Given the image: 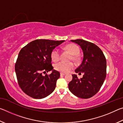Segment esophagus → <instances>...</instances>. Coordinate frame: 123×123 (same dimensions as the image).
Returning a JSON list of instances; mask_svg holds the SVG:
<instances>
[{"label":"esophagus","mask_w":123,"mask_h":123,"mask_svg":"<svg viewBox=\"0 0 123 123\" xmlns=\"http://www.w3.org/2000/svg\"><path fill=\"white\" fill-rule=\"evenodd\" d=\"M65 74H66L65 73H60V75H61V76H64Z\"/></svg>","instance_id":"34e87169"}]
</instances>
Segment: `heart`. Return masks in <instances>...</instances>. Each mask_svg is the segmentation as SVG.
<instances>
[{"label":"heart","instance_id":"heart-1","mask_svg":"<svg viewBox=\"0 0 123 123\" xmlns=\"http://www.w3.org/2000/svg\"><path fill=\"white\" fill-rule=\"evenodd\" d=\"M66 50L72 54V57L71 60L74 61H77L79 60L78 54L80 52V48L79 47L74 44H69L67 45L64 47ZM60 51L59 49L55 48L51 53V60L54 62H57L60 59ZM55 69L61 73H67L70 71L74 68V64L72 62H60L59 63L55 64L54 66Z\"/></svg>","mask_w":123,"mask_h":123}]
</instances>
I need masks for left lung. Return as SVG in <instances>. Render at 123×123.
I'll use <instances>...</instances> for the list:
<instances>
[{"instance_id": "obj_1", "label": "left lung", "mask_w": 123, "mask_h": 123, "mask_svg": "<svg viewBox=\"0 0 123 123\" xmlns=\"http://www.w3.org/2000/svg\"><path fill=\"white\" fill-rule=\"evenodd\" d=\"M71 41L80 45L84 54L82 63L75 72L84 74L80 79L76 75H72L68 88L75 96L88 99L98 92L103 84L106 76V60L101 50L94 43L81 39Z\"/></svg>"}]
</instances>
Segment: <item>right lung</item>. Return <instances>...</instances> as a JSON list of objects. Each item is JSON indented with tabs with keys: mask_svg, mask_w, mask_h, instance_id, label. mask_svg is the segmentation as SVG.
<instances>
[{
	"mask_svg": "<svg viewBox=\"0 0 123 123\" xmlns=\"http://www.w3.org/2000/svg\"><path fill=\"white\" fill-rule=\"evenodd\" d=\"M64 41L36 39L20 50L15 72L18 85L26 94L35 99H42L54 91L60 74L53 69L51 53ZM50 70H53L50 74L42 75Z\"/></svg>",
	"mask_w": 123,
	"mask_h": 123,
	"instance_id": "right-lung-1",
	"label": "right lung"
}]
</instances>
